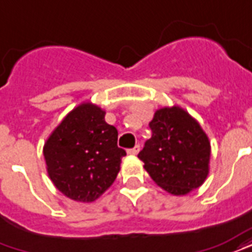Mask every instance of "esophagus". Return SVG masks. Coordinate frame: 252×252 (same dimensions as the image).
<instances>
[{
	"label": "esophagus",
	"instance_id": "obj_1",
	"mask_svg": "<svg viewBox=\"0 0 252 252\" xmlns=\"http://www.w3.org/2000/svg\"><path fill=\"white\" fill-rule=\"evenodd\" d=\"M139 151H140V145L136 144L135 147H133V148H131V150H128V154L133 155V156H135V155L139 154Z\"/></svg>",
	"mask_w": 252,
	"mask_h": 252
}]
</instances>
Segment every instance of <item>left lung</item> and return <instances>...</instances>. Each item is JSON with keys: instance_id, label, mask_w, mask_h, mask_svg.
Here are the masks:
<instances>
[{"instance_id": "obj_1", "label": "left lung", "mask_w": 252, "mask_h": 252, "mask_svg": "<svg viewBox=\"0 0 252 252\" xmlns=\"http://www.w3.org/2000/svg\"><path fill=\"white\" fill-rule=\"evenodd\" d=\"M152 137L137 155L155 183L172 195L200 187L210 171L211 144L200 124L180 107H164L150 123Z\"/></svg>"}]
</instances>
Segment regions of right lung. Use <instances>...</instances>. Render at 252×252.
Listing matches in <instances>:
<instances>
[{"label":"right lung","instance_id":"add662e5","mask_svg":"<svg viewBox=\"0 0 252 252\" xmlns=\"http://www.w3.org/2000/svg\"><path fill=\"white\" fill-rule=\"evenodd\" d=\"M126 155L105 111L92 102L69 112L44 145L50 180L65 196L83 203L94 202L111 187Z\"/></svg>","mask_w":252,"mask_h":252}]
</instances>
